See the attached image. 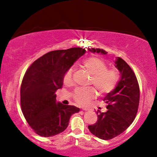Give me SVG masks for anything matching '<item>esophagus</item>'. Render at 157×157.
Masks as SVG:
<instances>
[{"instance_id": "1", "label": "esophagus", "mask_w": 157, "mask_h": 157, "mask_svg": "<svg viewBox=\"0 0 157 157\" xmlns=\"http://www.w3.org/2000/svg\"><path fill=\"white\" fill-rule=\"evenodd\" d=\"M81 109H82V110H83V111H88V110H89V109H87V108H82Z\"/></svg>"}]
</instances>
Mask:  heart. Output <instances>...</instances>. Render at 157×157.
Instances as JSON below:
<instances>
[{
	"label": "heart",
	"mask_w": 157,
	"mask_h": 157,
	"mask_svg": "<svg viewBox=\"0 0 157 157\" xmlns=\"http://www.w3.org/2000/svg\"><path fill=\"white\" fill-rule=\"evenodd\" d=\"M81 66L92 76L90 85L95 87L98 96L106 95L115 89L119 79L117 70L108 69L106 62L98 57H89L83 60ZM74 69L69 68L63 77V83L71 85L73 83ZM96 91L94 88L78 89L73 94V98L76 104L86 105L90 101L95 97Z\"/></svg>",
	"instance_id": "1"
}]
</instances>
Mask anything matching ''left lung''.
<instances>
[{
	"label": "left lung",
	"instance_id": "1",
	"mask_svg": "<svg viewBox=\"0 0 157 157\" xmlns=\"http://www.w3.org/2000/svg\"><path fill=\"white\" fill-rule=\"evenodd\" d=\"M89 50L104 55L107 53L100 48ZM115 64L121 77L115 89L103 99L108 110L106 112L98 110L97 121L88 126L91 134L104 140L119 136L132 124L136 117L139 104L140 91L136 75L121 58L118 57Z\"/></svg>",
	"mask_w": 157,
	"mask_h": 157
}]
</instances>
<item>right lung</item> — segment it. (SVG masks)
I'll use <instances>...</instances> for the list:
<instances>
[{
	"mask_svg": "<svg viewBox=\"0 0 157 157\" xmlns=\"http://www.w3.org/2000/svg\"><path fill=\"white\" fill-rule=\"evenodd\" d=\"M86 51L82 48L50 51L36 60L25 72L21 86V110L39 136L49 137L63 132L71 115L80 110L56 103V91L62 88L66 72Z\"/></svg>",
	"mask_w": 157,
	"mask_h": 157,
	"instance_id": "1",
	"label": "right lung"
}]
</instances>
